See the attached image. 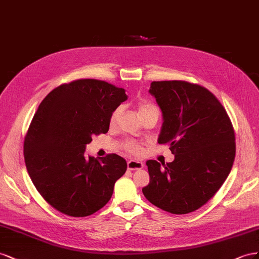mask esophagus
<instances>
[{
	"label": "esophagus",
	"instance_id": "obj_1",
	"mask_svg": "<svg viewBox=\"0 0 259 259\" xmlns=\"http://www.w3.org/2000/svg\"><path fill=\"white\" fill-rule=\"evenodd\" d=\"M144 167L142 161L139 160H129L128 161V169L129 170H138V169H142Z\"/></svg>",
	"mask_w": 259,
	"mask_h": 259
}]
</instances>
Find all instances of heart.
Here are the masks:
<instances>
[{"instance_id":"1","label":"heart","mask_w":259,"mask_h":259,"mask_svg":"<svg viewBox=\"0 0 259 259\" xmlns=\"http://www.w3.org/2000/svg\"><path fill=\"white\" fill-rule=\"evenodd\" d=\"M156 108L153 104H151V103L149 102H140L139 103V106H138V112H139V115H142L146 112H149V110L151 109H154ZM120 115V108H116L114 112L112 113V115H110V122L112 123H115L118 119V117H119ZM127 150L130 151L131 153L134 154H138L140 153V151H141V147H140V145L136 142H128L127 143Z\"/></svg>"}]
</instances>
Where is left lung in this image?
I'll return each mask as SVG.
<instances>
[{
	"label": "left lung",
	"instance_id": "8db88e82",
	"mask_svg": "<svg viewBox=\"0 0 259 259\" xmlns=\"http://www.w3.org/2000/svg\"><path fill=\"white\" fill-rule=\"evenodd\" d=\"M149 92L162 114L159 144H169L175 159L167 165L150 159L149 201L182 215L202 207L221 188L235 156L234 131L215 95L186 81H154Z\"/></svg>",
	"mask_w": 259,
	"mask_h": 259
}]
</instances>
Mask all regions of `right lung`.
<instances>
[{
	"label": "right lung",
	"mask_w": 259,
	"mask_h": 259,
	"mask_svg": "<svg viewBox=\"0 0 259 259\" xmlns=\"http://www.w3.org/2000/svg\"><path fill=\"white\" fill-rule=\"evenodd\" d=\"M128 99L124 89L94 79L76 80L50 92L34 114L24 156L35 189L55 209L92 215L108 203L127 161L116 154L85 157L93 136L106 134L110 115Z\"/></svg>",
	"instance_id": "obj_1"
}]
</instances>
